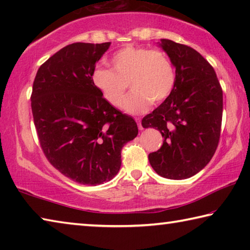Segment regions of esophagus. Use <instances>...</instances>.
<instances>
[{
	"label": "esophagus",
	"mask_w": 250,
	"mask_h": 250,
	"mask_svg": "<svg viewBox=\"0 0 250 250\" xmlns=\"http://www.w3.org/2000/svg\"><path fill=\"white\" fill-rule=\"evenodd\" d=\"M137 122H138V125H139V129L140 130H143L145 128H143V125L141 124V119H137Z\"/></svg>",
	"instance_id": "obj_1"
}]
</instances>
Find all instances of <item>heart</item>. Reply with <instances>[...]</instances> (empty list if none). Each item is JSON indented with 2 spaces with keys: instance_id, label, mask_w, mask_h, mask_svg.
I'll list each match as a JSON object with an SVG mask.
<instances>
[{
  "instance_id": "obj_1",
  "label": "heart",
  "mask_w": 250,
  "mask_h": 250,
  "mask_svg": "<svg viewBox=\"0 0 250 250\" xmlns=\"http://www.w3.org/2000/svg\"><path fill=\"white\" fill-rule=\"evenodd\" d=\"M112 69L96 68L92 83L104 98L113 107L120 108L129 86L125 109L131 113H142L151 101L160 104L174 88L175 71L166 54L146 47L126 46L111 57Z\"/></svg>"
}]
</instances>
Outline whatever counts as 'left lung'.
Returning a JSON list of instances; mask_svg holds the SVG:
<instances>
[{"label":"left lung","mask_w":250,"mask_h":250,"mask_svg":"<svg viewBox=\"0 0 250 250\" xmlns=\"http://www.w3.org/2000/svg\"><path fill=\"white\" fill-rule=\"evenodd\" d=\"M158 44L175 67V84L142 125L163 137L162 146L149 154L153 170L166 179L184 180L204 168L216 151L223 91L214 68L195 49L164 39Z\"/></svg>","instance_id":"8db88e82"}]
</instances>
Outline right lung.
I'll list each match as a JSON object with an SVG mask.
<instances>
[{"mask_svg": "<svg viewBox=\"0 0 250 250\" xmlns=\"http://www.w3.org/2000/svg\"><path fill=\"white\" fill-rule=\"evenodd\" d=\"M110 44L65 46L40 67L33 83L32 112L45 156L84 185L112 180L122 147L138 135L133 118L110 104L92 83L96 62Z\"/></svg>", "mask_w": 250, "mask_h": 250, "instance_id": "1", "label": "right lung"}]
</instances>
